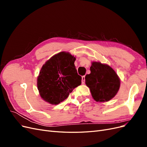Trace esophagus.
Returning a JSON list of instances; mask_svg holds the SVG:
<instances>
[{
	"mask_svg": "<svg viewBox=\"0 0 147 147\" xmlns=\"http://www.w3.org/2000/svg\"><path fill=\"white\" fill-rule=\"evenodd\" d=\"M85 83V76H83L82 77V83L83 84Z\"/></svg>",
	"mask_w": 147,
	"mask_h": 147,
	"instance_id": "obj_1",
	"label": "esophagus"
}]
</instances>
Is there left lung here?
Listing matches in <instances>:
<instances>
[{"mask_svg":"<svg viewBox=\"0 0 147 147\" xmlns=\"http://www.w3.org/2000/svg\"><path fill=\"white\" fill-rule=\"evenodd\" d=\"M91 73L85 77V83L96 102H107L112 99L120 86V80L109 65L99 62H92Z\"/></svg>","mask_w":147,"mask_h":147,"instance_id":"left-lung-1","label":"left lung"}]
</instances>
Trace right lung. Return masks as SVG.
<instances>
[{"label": "right lung", "mask_w": 147, "mask_h": 147, "mask_svg": "<svg viewBox=\"0 0 147 147\" xmlns=\"http://www.w3.org/2000/svg\"><path fill=\"white\" fill-rule=\"evenodd\" d=\"M75 59L69 53L63 51L43 64L37 78V88L44 100L53 105L59 104L80 85L82 77L75 68Z\"/></svg>", "instance_id": "add662e5"}]
</instances>
